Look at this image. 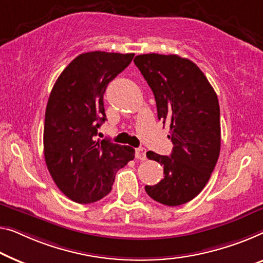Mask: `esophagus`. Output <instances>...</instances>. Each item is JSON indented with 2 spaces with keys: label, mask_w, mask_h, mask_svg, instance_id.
I'll return each mask as SVG.
<instances>
[{
  "label": "esophagus",
  "mask_w": 263,
  "mask_h": 263,
  "mask_svg": "<svg viewBox=\"0 0 263 263\" xmlns=\"http://www.w3.org/2000/svg\"><path fill=\"white\" fill-rule=\"evenodd\" d=\"M136 157L140 160L146 159V148H144V147L136 148Z\"/></svg>",
  "instance_id": "34e87169"
}]
</instances>
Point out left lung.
<instances>
[{"label": "left lung", "instance_id": "1", "mask_svg": "<svg viewBox=\"0 0 263 263\" xmlns=\"http://www.w3.org/2000/svg\"><path fill=\"white\" fill-rule=\"evenodd\" d=\"M135 64L154 92L157 115L169 123L174 148L170 156L146 152L164 166V178L145 191L162 204L191 201L209 181L221 148L219 105L216 92L189 59L175 54H142Z\"/></svg>", "mask_w": 263, "mask_h": 263}]
</instances>
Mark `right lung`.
Wrapping results in <instances>:
<instances>
[{
    "mask_svg": "<svg viewBox=\"0 0 263 263\" xmlns=\"http://www.w3.org/2000/svg\"><path fill=\"white\" fill-rule=\"evenodd\" d=\"M133 57L82 53L62 70L50 92L45 115V160L61 193L80 204L108 195L117 171L135 158L133 147L96 138L106 120L107 85Z\"/></svg>",
    "mask_w": 263,
    "mask_h": 263,
    "instance_id": "right-lung-1",
    "label": "right lung"
}]
</instances>
